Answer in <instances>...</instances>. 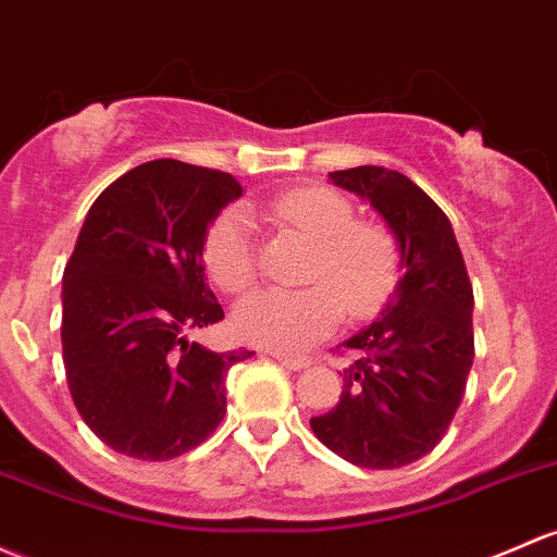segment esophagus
I'll return each mask as SVG.
<instances>
[{"instance_id": "esophagus-1", "label": "esophagus", "mask_w": 557, "mask_h": 557, "mask_svg": "<svg viewBox=\"0 0 557 557\" xmlns=\"http://www.w3.org/2000/svg\"><path fill=\"white\" fill-rule=\"evenodd\" d=\"M272 357L280 362V366L288 368V371H301V368L309 366V362L304 360V357H288V355H280V352H274Z\"/></svg>"}]
</instances>
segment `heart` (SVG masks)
Masks as SVG:
<instances>
[{"instance_id": "obj_1", "label": "heart", "mask_w": 557, "mask_h": 557, "mask_svg": "<svg viewBox=\"0 0 557 557\" xmlns=\"http://www.w3.org/2000/svg\"><path fill=\"white\" fill-rule=\"evenodd\" d=\"M280 224L301 230L318 243L309 280L301 290L263 288L234 307L232 327L239 342L283 355H301L342 323L368 318L389 296L397 274L392 237L373 224H355L347 197L327 186H298L267 205ZM205 269L219 288L237 294L253 283V224L237 205L221 210L202 245Z\"/></svg>"}]
</instances>
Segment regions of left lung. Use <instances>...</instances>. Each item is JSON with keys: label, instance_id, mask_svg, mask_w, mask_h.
<instances>
[{"label": "left lung", "instance_id": "obj_1", "mask_svg": "<svg viewBox=\"0 0 557 557\" xmlns=\"http://www.w3.org/2000/svg\"><path fill=\"white\" fill-rule=\"evenodd\" d=\"M327 178L382 215L403 277L379 318L342 342L357 360L336 408L309 426L349 465L395 470L430 454L459 408L475 357V298L448 215L408 175L360 165Z\"/></svg>", "mask_w": 557, "mask_h": 557}]
</instances>
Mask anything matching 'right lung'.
Listing matches in <instances>:
<instances>
[{"label": "right lung", "instance_id": "obj_1", "mask_svg": "<svg viewBox=\"0 0 557 557\" xmlns=\"http://www.w3.org/2000/svg\"><path fill=\"white\" fill-rule=\"evenodd\" d=\"M237 197L230 173L151 160L87 210L63 272V366L79 417L116 454L173 459L224 419L226 373L253 352L189 333L224 320L202 245Z\"/></svg>", "mask_w": 557, "mask_h": 557}]
</instances>
